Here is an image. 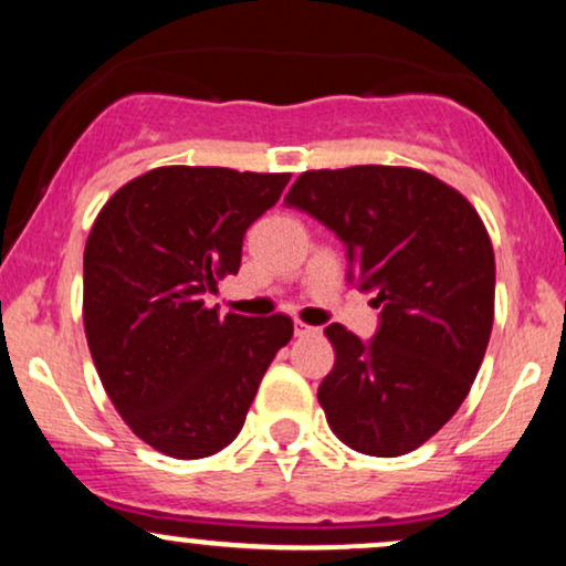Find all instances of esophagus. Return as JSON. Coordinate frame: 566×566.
Wrapping results in <instances>:
<instances>
[{"instance_id": "obj_1", "label": "esophagus", "mask_w": 566, "mask_h": 566, "mask_svg": "<svg viewBox=\"0 0 566 566\" xmlns=\"http://www.w3.org/2000/svg\"><path fill=\"white\" fill-rule=\"evenodd\" d=\"M311 335H319V327H308V324L295 322V337H311Z\"/></svg>"}]
</instances>
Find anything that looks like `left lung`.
Returning a JSON list of instances; mask_svg holds the SVG:
<instances>
[{
  "label": "left lung",
  "mask_w": 566,
  "mask_h": 566,
  "mask_svg": "<svg viewBox=\"0 0 566 566\" xmlns=\"http://www.w3.org/2000/svg\"><path fill=\"white\" fill-rule=\"evenodd\" d=\"M284 205L340 239L348 279L380 308L369 340L329 324L319 405L350 450L412 452L458 412L495 314V252L463 193L409 167L303 172Z\"/></svg>",
  "instance_id": "obj_1"
}]
</instances>
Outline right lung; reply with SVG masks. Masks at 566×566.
Instances as JSON below:
<instances>
[{
    "label": "right lung",
    "mask_w": 566,
    "mask_h": 566,
    "mask_svg": "<svg viewBox=\"0 0 566 566\" xmlns=\"http://www.w3.org/2000/svg\"><path fill=\"white\" fill-rule=\"evenodd\" d=\"M290 172L159 167L122 186L84 247V333L108 399L154 450L197 460L242 431L290 316L207 308Z\"/></svg>",
    "instance_id": "obj_1"
}]
</instances>
